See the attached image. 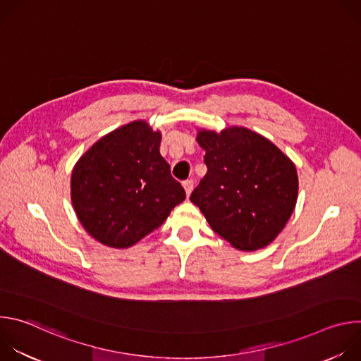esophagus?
Instances as JSON below:
<instances>
[{
  "mask_svg": "<svg viewBox=\"0 0 361 361\" xmlns=\"http://www.w3.org/2000/svg\"><path fill=\"white\" fill-rule=\"evenodd\" d=\"M183 187H184L187 195H190L191 191H192V188H194V181H192V180H185V181L183 183Z\"/></svg>",
  "mask_w": 361,
  "mask_h": 361,
  "instance_id": "1",
  "label": "esophagus"
}]
</instances>
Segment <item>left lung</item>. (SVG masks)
<instances>
[{
	"label": "left lung",
	"instance_id": "obj_1",
	"mask_svg": "<svg viewBox=\"0 0 361 361\" xmlns=\"http://www.w3.org/2000/svg\"><path fill=\"white\" fill-rule=\"evenodd\" d=\"M207 166L191 192L212 228L234 248L269 245L293 214L298 192L295 166L271 141L243 127L220 134L201 130Z\"/></svg>",
	"mask_w": 361,
	"mask_h": 361
}]
</instances>
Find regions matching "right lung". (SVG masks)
<instances>
[{
	"mask_svg": "<svg viewBox=\"0 0 361 361\" xmlns=\"http://www.w3.org/2000/svg\"><path fill=\"white\" fill-rule=\"evenodd\" d=\"M160 142V131L138 120L99 138L77 161L71 201L85 231L101 244L134 245L185 200Z\"/></svg>",
	"mask_w": 361,
	"mask_h": 361,
	"instance_id": "right-lung-1",
	"label": "right lung"
}]
</instances>
